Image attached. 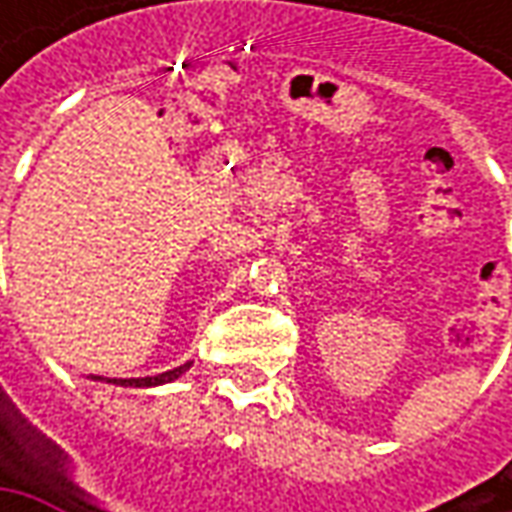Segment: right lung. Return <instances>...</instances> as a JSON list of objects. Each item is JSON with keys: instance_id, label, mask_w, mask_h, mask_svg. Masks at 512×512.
Wrapping results in <instances>:
<instances>
[{"instance_id": "obj_1", "label": "right lung", "mask_w": 512, "mask_h": 512, "mask_svg": "<svg viewBox=\"0 0 512 512\" xmlns=\"http://www.w3.org/2000/svg\"><path fill=\"white\" fill-rule=\"evenodd\" d=\"M193 362L187 364H179V367H173V370H165V373H159V376H145V379H113V384H130V387H156V384H165V382H173V379H179L182 373H185L187 367Z\"/></svg>"}]
</instances>
